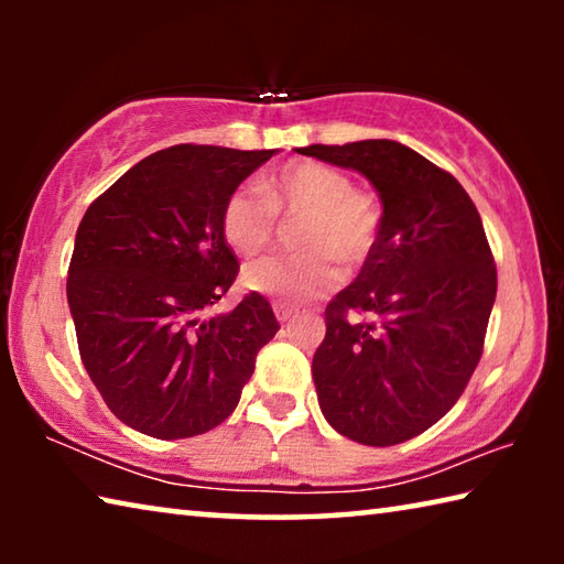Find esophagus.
Returning a JSON list of instances; mask_svg holds the SVG:
<instances>
[{
    "mask_svg": "<svg viewBox=\"0 0 564 564\" xmlns=\"http://www.w3.org/2000/svg\"><path fill=\"white\" fill-rule=\"evenodd\" d=\"M273 313H275V318H279L281 323H289V321H293L295 316H299V311H295L293 305L283 303V301H275L273 303Z\"/></svg>",
    "mask_w": 564,
    "mask_h": 564,
    "instance_id": "esophagus-1",
    "label": "esophagus"
}]
</instances>
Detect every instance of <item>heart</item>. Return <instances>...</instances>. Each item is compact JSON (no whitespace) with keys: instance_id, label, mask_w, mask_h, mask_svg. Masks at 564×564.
Segmentation results:
<instances>
[{"instance_id":"obj_1","label":"heart","mask_w":564,"mask_h":564,"mask_svg":"<svg viewBox=\"0 0 564 564\" xmlns=\"http://www.w3.org/2000/svg\"><path fill=\"white\" fill-rule=\"evenodd\" d=\"M275 216L299 221L295 243L303 253L246 265L248 291L283 301H311L343 281V261L358 269L373 253L380 208L368 191L352 188L340 169L318 161H291L265 176L259 188L241 186L226 198L221 234L231 251L253 259L275 241Z\"/></svg>"}]
</instances>
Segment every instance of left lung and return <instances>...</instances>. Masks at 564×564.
I'll list each match as a JSON object with an SVG mask.
<instances>
[{
	"instance_id": "8db88e82",
	"label": "left lung",
	"mask_w": 564,
	"mask_h": 564,
	"mask_svg": "<svg viewBox=\"0 0 564 564\" xmlns=\"http://www.w3.org/2000/svg\"><path fill=\"white\" fill-rule=\"evenodd\" d=\"M299 154L358 171L383 202L373 253L326 308L318 405L350 441L405 443L457 403L482 356L498 271L480 214L453 174L398 141Z\"/></svg>"
}]
</instances>
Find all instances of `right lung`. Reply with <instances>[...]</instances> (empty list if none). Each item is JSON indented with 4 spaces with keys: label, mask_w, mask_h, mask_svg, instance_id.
<instances>
[{
    "label": "right lung",
    "mask_w": 564,
    "mask_h": 564,
    "mask_svg": "<svg viewBox=\"0 0 564 564\" xmlns=\"http://www.w3.org/2000/svg\"><path fill=\"white\" fill-rule=\"evenodd\" d=\"M275 151L178 144L131 166L76 228L66 301L104 403L133 431L178 441L234 413L279 321L261 293L206 316L238 259L221 212Z\"/></svg>",
    "instance_id": "right-lung-1"
}]
</instances>
